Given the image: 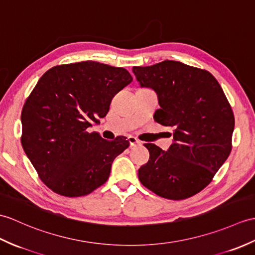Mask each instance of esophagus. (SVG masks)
I'll return each instance as SVG.
<instances>
[{"instance_id":"1","label":"esophagus","mask_w":255,"mask_h":255,"mask_svg":"<svg viewBox=\"0 0 255 255\" xmlns=\"http://www.w3.org/2000/svg\"><path fill=\"white\" fill-rule=\"evenodd\" d=\"M128 140H129V143H130V146H135V145H140L141 142L137 139L132 137V135H129L128 137Z\"/></svg>"}]
</instances>
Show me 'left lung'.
<instances>
[{
	"label": "left lung",
	"mask_w": 255,
	"mask_h": 255,
	"mask_svg": "<svg viewBox=\"0 0 255 255\" xmlns=\"http://www.w3.org/2000/svg\"><path fill=\"white\" fill-rule=\"evenodd\" d=\"M141 88L154 90V120L174 128L167 151L145 143L150 159L138 170L142 185L162 198L183 200L209 185L232 151L235 117L211 73L177 61L134 66Z\"/></svg>",
	"instance_id": "obj_1"
}]
</instances>
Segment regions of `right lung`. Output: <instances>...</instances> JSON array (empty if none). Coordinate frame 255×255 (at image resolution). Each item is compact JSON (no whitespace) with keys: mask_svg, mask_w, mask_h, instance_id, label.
<instances>
[{"mask_svg":"<svg viewBox=\"0 0 255 255\" xmlns=\"http://www.w3.org/2000/svg\"><path fill=\"white\" fill-rule=\"evenodd\" d=\"M132 77L125 68L86 61L58 65L41 77L21 112V144L39 177L64 197L91 193L109 179L112 163L129 146L88 132Z\"/></svg>","mask_w":255,"mask_h":255,"instance_id":"1","label":"right lung"}]
</instances>
